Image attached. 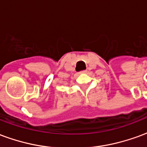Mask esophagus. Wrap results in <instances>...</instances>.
I'll list each match as a JSON object with an SVG mask.
<instances>
[{
	"instance_id": "34e87169",
	"label": "esophagus",
	"mask_w": 147,
	"mask_h": 147,
	"mask_svg": "<svg viewBox=\"0 0 147 147\" xmlns=\"http://www.w3.org/2000/svg\"><path fill=\"white\" fill-rule=\"evenodd\" d=\"M86 72H87L86 71H80V74H85V73H86Z\"/></svg>"
}]
</instances>
